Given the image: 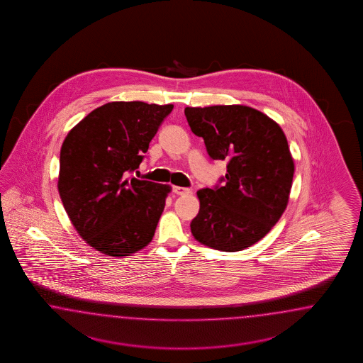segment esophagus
<instances>
[{
	"label": "esophagus",
	"instance_id": "esophagus-1",
	"mask_svg": "<svg viewBox=\"0 0 363 363\" xmlns=\"http://www.w3.org/2000/svg\"><path fill=\"white\" fill-rule=\"evenodd\" d=\"M173 191H174V194H177V196H185V194H190L191 193L190 189L181 186H173Z\"/></svg>",
	"mask_w": 363,
	"mask_h": 363
}]
</instances>
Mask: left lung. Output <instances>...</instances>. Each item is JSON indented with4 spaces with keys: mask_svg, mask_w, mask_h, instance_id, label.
Segmentation results:
<instances>
[{
    "mask_svg": "<svg viewBox=\"0 0 363 363\" xmlns=\"http://www.w3.org/2000/svg\"><path fill=\"white\" fill-rule=\"evenodd\" d=\"M185 116L210 157L229 162L223 186L198 190L191 234L216 250H245L273 229L289 203L294 160L285 133L246 105L185 108Z\"/></svg>",
    "mask_w": 363,
    "mask_h": 363,
    "instance_id": "8db88e82",
    "label": "left lung"
}]
</instances>
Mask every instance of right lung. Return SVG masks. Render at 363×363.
<instances>
[{
	"instance_id": "1",
	"label": "right lung",
	"mask_w": 363,
	"mask_h": 363,
	"mask_svg": "<svg viewBox=\"0 0 363 363\" xmlns=\"http://www.w3.org/2000/svg\"><path fill=\"white\" fill-rule=\"evenodd\" d=\"M173 108L108 102L67 133L60 154L58 193L79 237L99 253L126 257L153 240L172 186L128 174L143 162Z\"/></svg>"
}]
</instances>
